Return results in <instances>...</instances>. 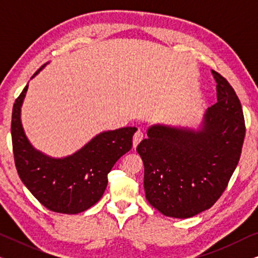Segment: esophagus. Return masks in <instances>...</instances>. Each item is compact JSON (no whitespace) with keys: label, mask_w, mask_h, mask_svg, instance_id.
Masks as SVG:
<instances>
[{"label":"esophagus","mask_w":258,"mask_h":258,"mask_svg":"<svg viewBox=\"0 0 258 258\" xmlns=\"http://www.w3.org/2000/svg\"><path fill=\"white\" fill-rule=\"evenodd\" d=\"M143 137H144V133L142 132V130H137V132L135 133V135H134V139H133L134 148L137 147V144H139L141 141L143 140Z\"/></svg>","instance_id":"1"}]
</instances>
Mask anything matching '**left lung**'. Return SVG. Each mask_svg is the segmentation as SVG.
Returning a JSON list of instances; mask_svg holds the SVG:
<instances>
[{
  "label": "left lung",
  "instance_id": "8db88e82",
  "mask_svg": "<svg viewBox=\"0 0 258 258\" xmlns=\"http://www.w3.org/2000/svg\"><path fill=\"white\" fill-rule=\"evenodd\" d=\"M217 103L208 108L197 129L156 124L136 150L144 164V190L164 216L189 218L209 209L237 167L245 136L241 102L220 74Z\"/></svg>",
  "mask_w": 258,
  "mask_h": 258
}]
</instances>
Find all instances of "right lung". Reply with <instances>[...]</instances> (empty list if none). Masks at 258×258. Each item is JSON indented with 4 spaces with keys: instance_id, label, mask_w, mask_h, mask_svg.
Here are the masks:
<instances>
[{
    "instance_id": "right-lung-1",
    "label": "right lung",
    "mask_w": 258,
    "mask_h": 258,
    "mask_svg": "<svg viewBox=\"0 0 258 258\" xmlns=\"http://www.w3.org/2000/svg\"><path fill=\"white\" fill-rule=\"evenodd\" d=\"M27 90L28 84L16 98L12 116L14 158L21 181L49 210L70 215L82 213L103 196L108 174L118 158L132 149L137 128L102 132L72 155L48 156L34 148L24 133L21 108Z\"/></svg>"
}]
</instances>
